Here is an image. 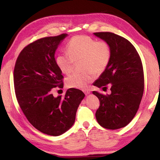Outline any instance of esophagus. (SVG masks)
<instances>
[{
	"label": "esophagus",
	"mask_w": 160,
	"mask_h": 160,
	"mask_svg": "<svg viewBox=\"0 0 160 160\" xmlns=\"http://www.w3.org/2000/svg\"><path fill=\"white\" fill-rule=\"evenodd\" d=\"M83 91H84V93H85V95H89L90 93V90L87 89V90H84Z\"/></svg>",
	"instance_id": "obj_1"
}]
</instances>
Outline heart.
<instances>
[{
  "label": "heart",
  "mask_w": 160,
  "mask_h": 160,
  "mask_svg": "<svg viewBox=\"0 0 160 160\" xmlns=\"http://www.w3.org/2000/svg\"><path fill=\"white\" fill-rule=\"evenodd\" d=\"M68 55H59L56 58L58 68L63 74L69 75L74 62L82 61L83 73H73L66 79L69 88L85 89L95 78L107 68L111 59V49L103 41H97L87 35H79L70 40L67 46Z\"/></svg>",
  "instance_id": "obj_1"
}]
</instances>
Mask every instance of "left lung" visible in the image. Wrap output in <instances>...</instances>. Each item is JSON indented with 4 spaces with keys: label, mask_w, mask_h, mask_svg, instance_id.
I'll return each mask as SVG.
<instances>
[{
    "label": "left lung",
    "mask_w": 160,
    "mask_h": 160,
    "mask_svg": "<svg viewBox=\"0 0 160 160\" xmlns=\"http://www.w3.org/2000/svg\"><path fill=\"white\" fill-rule=\"evenodd\" d=\"M93 35L107 42L111 49L108 67L93 83L103 89L107 88L108 84L111 85L109 95L93 91L100 101L95 113L96 119L104 128H122L132 122L142 99V62L135 48L126 38L109 32H94Z\"/></svg>",
    "instance_id": "obj_1"
}]
</instances>
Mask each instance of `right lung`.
Returning <instances> with one entry per match:
<instances>
[{"instance_id": "right-lung-1", "label": "right lung", "mask_w": 160, "mask_h": 160, "mask_svg": "<svg viewBox=\"0 0 160 160\" xmlns=\"http://www.w3.org/2000/svg\"><path fill=\"white\" fill-rule=\"evenodd\" d=\"M67 34L40 38L25 47L14 69V85L18 103L33 127L58 136L74 124L77 110L85 98L83 91L69 89L64 98L53 96L55 88H62V72L55 51Z\"/></svg>"}]
</instances>
